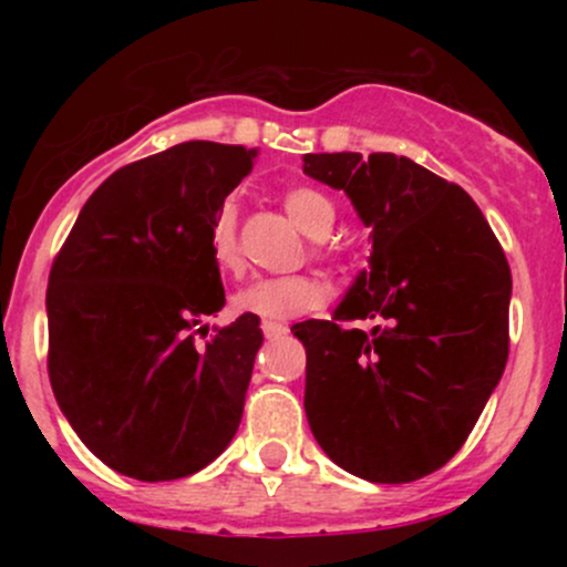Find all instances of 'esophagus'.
Segmentation results:
<instances>
[{"mask_svg": "<svg viewBox=\"0 0 567 567\" xmlns=\"http://www.w3.org/2000/svg\"><path fill=\"white\" fill-rule=\"evenodd\" d=\"M261 330H264V336L269 338V341H275V338H282L285 333H288V324L264 320V322H261Z\"/></svg>", "mask_w": 567, "mask_h": 567, "instance_id": "34e87169", "label": "esophagus"}]
</instances>
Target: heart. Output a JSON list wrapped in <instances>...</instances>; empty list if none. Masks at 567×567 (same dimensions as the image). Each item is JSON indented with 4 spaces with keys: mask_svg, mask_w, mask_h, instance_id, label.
I'll use <instances>...</instances> for the list:
<instances>
[{
    "mask_svg": "<svg viewBox=\"0 0 567 567\" xmlns=\"http://www.w3.org/2000/svg\"><path fill=\"white\" fill-rule=\"evenodd\" d=\"M285 213L296 220V226L311 237H324L336 224L333 202L311 186H290L282 194ZM207 250L213 264L220 271L239 269V243H237V213L231 202L218 207L207 231ZM311 256L324 264H343V252L336 245L320 243L311 245ZM324 288L311 275H285V277H261L252 279L234 296V311L261 320H288V317L315 311L322 303Z\"/></svg>",
    "mask_w": 567,
    "mask_h": 567,
    "instance_id": "obj_1",
    "label": "heart"
}]
</instances>
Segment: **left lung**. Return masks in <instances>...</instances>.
Instances as JSON below:
<instances>
[{"label": "left lung", "mask_w": 567, "mask_h": 567, "mask_svg": "<svg viewBox=\"0 0 567 567\" xmlns=\"http://www.w3.org/2000/svg\"><path fill=\"white\" fill-rule=\"evenodd\" d=\"M373 234L333 320L292 324L311 434L370 483L426 477L461 451L509 357L512 271L461 186L396 154H306ZM373 319V331L347 321Z\"/></svg>", "instance_id": "8db88e82"}]
</instances>
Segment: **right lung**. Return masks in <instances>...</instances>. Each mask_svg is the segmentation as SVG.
Returning a JSON list of instances; mask_svg holds the SVG:
<instances>
[{"label":"right lung","mask_w":567,"mask_h":567,"mask_svg":"<svg viewBox=\"0 0 567 567\" xmlns=\"http://www.w3.org/2000/svg\"><path fill=\"white\" fill-rule=\"evenodd\" d=\"M256 152L188 141L109 175L84 202L48 282V373L84 445L114 472L167 483L205 470L243 421L264 336L224 309L210 220Z\"/></svg>","instance_id":"1"}]
</instances>
